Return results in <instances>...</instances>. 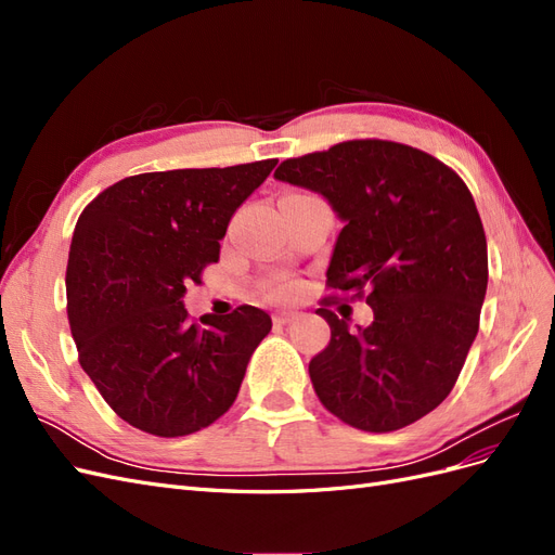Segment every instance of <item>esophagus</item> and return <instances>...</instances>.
Returning a JSON list of instances; mask_svg holds the SVG:
<instances>
[{"mask_svg":"<svg viewBox=\"0 0 555 555\" xmlns=\"http://www.w3.org/2000/svg\"><path fill=\"white\" fill-rule=\"evenodd\" d=\"M296 317H298V312L282 310V312H275V314H273V322H275V324H280V326H284V324H292Z\"/></svg>","mask_w":555,"mask_h":555,"instance_id":"1","label":"esophagus"}]
</instances>
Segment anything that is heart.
<instances>
[{
	"instance_id": "1",
	"label": "heart",
	"mask_w": 555,
	"mask_h": 555,
	"mask_svg": "<svg viewBox=\"0 0 555 555\" xmlns=\"http://www.w3.org/2000/svg\"><path fill=\"white\" fill-rule=\"evenodd\" d=\"M294 292H296V284H294V282H289V280H282V282L273 284L271 296H273V298H278V300H282V298H289Z\"/></svg>"
}]
</instances>
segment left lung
<instances>
[{"mask_svg":"<svg viewBox=\"0 0 555 555\" xmlns=\"http://www.w3.org/2000/svg\"><path fill=\"white\" fill-rule=\"evenodd\" d=\"M275 178L322 194L345 222L331 289L365 296L373 324L328 310L331 343L310 361L322 405L367 433L405 428L451 393L479 331L489 251L467 184L433 155L361 139L284 159ZM351 296V298H354Z\"/></svg>","mask_w":555,"mask_h":555,"instance_id":"obj_1","label":"left lung"}]
</instances>
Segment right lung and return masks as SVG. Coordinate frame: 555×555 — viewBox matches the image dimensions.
I'll return each mask as SVG.
<instances>
[{
	"label": "right lung",
	"mask_w": 555,
	"mask_h": 555,
	"mask_svg": "<svg viewBox=\"0 0 555 555\" xmlns=\"http://www.w3.org/2000/svg\"><path fill=\"white\" fill-rule=\"evenodd\" d=\"M275 164L129 176L80 212L66 312L82 371L129 426L182 438L236 400L271 317L241 306L196 324L182 296L220 259L233 212Z\"/></svg>",
	"instance_id": "right-lung-1"
}]
</instances>
